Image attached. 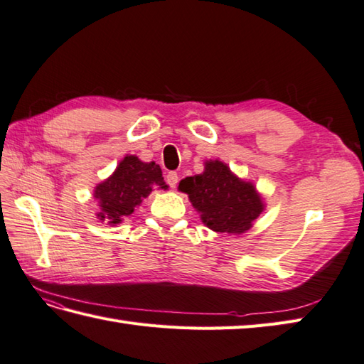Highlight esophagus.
<instances>
[{"instance_id": "esophagus-1", "label": "esophagus", "mask_w": 364, "mask_h": 364, "mask_svg": "<svg viewBox=\"0 0 364 364\" xmlns=\"http://www.w3.org/2000/svg\"><path fill=\"white\" fill-rule=\"evenodd\" d=\"M166 182H168L169 187H171V188H176L177 182H179V176H177V173H174V171L168 173V174H166Z\"/></svg>"}]
</instances>
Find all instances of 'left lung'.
<instances>
[{"label":"left lung","mask_w":364,"mask_h":364,"mask_svg":"<svg viewBox=\"0 0 364 364\" xmlns=\"http://www.w3.org/2000/svg\"><path fill=\"white\" fill-rule=\"evenodd\" d=\"M179 190L187 193L207 228L220 233H245L264 208L254 183L241 181L220 160H207L204 173L185 177Z\"/></svg>","instance_id":"obj_1"}]
</instances>
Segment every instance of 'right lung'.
Listing matches in <instances>:
<instances>
[{
  "label": "right lung",
  "instance_id": "1",
  "mask_svg": "<svg viewBox=\"0 0 364 364\" xmlns=\"http://www.w3.org/2000/svg\"><path fill=\"white\" fill-rule=\"evenodd\" d=\"M154 187L168 188L156 161L144 164L136 156H126L109 179L96 185L93 196L100 204L96 216L110 225L119 224L124 216L134 213Z\"/></svg>",
  "mask_w": 364,
  "mask_h": 364
}]
</instances>
